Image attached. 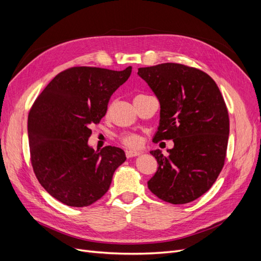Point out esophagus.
<instances>
[{"label":"esophagus","mask_w":261,"mask_h":261,"mask_svg":"<svg viewBox=\"0 0 261 261\" xmlns=\"http://www.w3.org/2000/svg\"><path fill=\"white\" fill-rule=\"evenodd\" d=\"M139 154H140V152L137 151V150H126V156L127 158H133V156H136Z\"/></svg>","instance_id":"34e87169"}]
</instances>
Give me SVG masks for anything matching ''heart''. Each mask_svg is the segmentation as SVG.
Returning <instances> with one entry per match:
<instances>
[{"label": "heart", "instance_id": "heart-1", "mask_svg": "<svg viewBox=\"0 0 261 261\" xmlns=\"http://www.w3.org/2000/svg\"><path fill=\"white\" fill-rule=\"evenodd\" d=\"M122 143L128 147H137L139 145V138L134 134H123L120 137Z\"/></svg>", "mask_w": 261, "mask_h": 261}]
</instances>
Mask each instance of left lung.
I'll return each instance as SVG.
<instances>
[{
    "mask_svg": "<svg viewBox=\"0 0 261 261\" xmlns=\"http://www.w3.org/2000/svg\"><path fill=\"white\" fill-rule=\"evenodd\" d=\"M160 102L154 143L173 139L168 154L150 151L158 162L148 188L173 204L194 201L208 192L222 170L230 121L217 84L200 69L176 63L138 68Z\"/></svg>",
    "mask_w": 261,
    "mask_h": 261,
    "instance_id": "8db88e82",
    "label": "left lung"
}]
</instances>
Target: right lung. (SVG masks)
Instances as JSON below:
<instances>
[{
  "instance_id": "right-lung-1",
  "label": "right lung",
  "mask_w": 261,
  "mask_h": 261,
  "mask_svg": "<svg viewBox=\"0 0 261 261\" xmlns=\"http://www.w3.org/2000/svg\"><path fill=\"white\" fill-rule=\"evenodd\" d=\"M124 70L77 66L55 76L28 115L30 158L39 183L69 207H87L110 188L126 160L121 148L94 151L88 145L91 124L107 113L113 92L128 80Z\"/></svg>"
}]
</instances>
